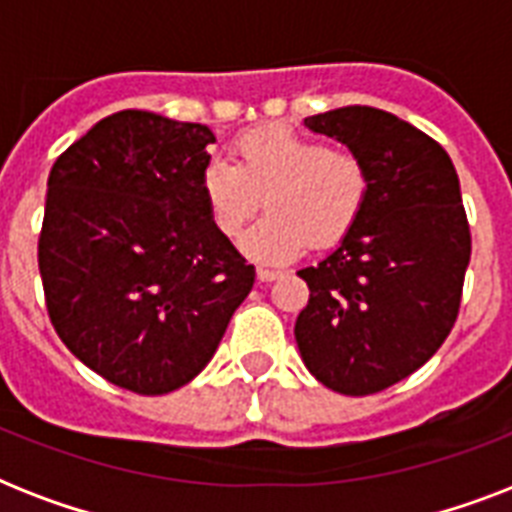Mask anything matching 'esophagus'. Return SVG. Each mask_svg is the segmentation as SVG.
I'll return each mask as SVG.
<instances>
[{
  "mask_svg": "<svg viewBox=\"0 0 512 512\" xmlns=\"http://www.w3.org/2000/svg\"><path fill=\"white\" fill-rule=\"evenodd\" d=\"M281 276H284V273H281V271H273V268H257V279L265 281V284H268V281L281 279Z\"/></svg>",
  "mask_w": 512,
  "mask_h": 512,
  "instance_id": "34e87169",
  "label": "esophagus"
}]
</instances>
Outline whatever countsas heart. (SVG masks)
<instances>
[{"label":"heart","mask_w":512,"mask_h":512,"mask_svg":"<svg viewBox=\"0 0 512 512\" xmlns=\"http://www.w3.org/2000/svg\"><path fill=\"white\" fill-rule=\"evenodd\" d=\"M233 164H204L199 191L209 220L236 239L260 207L241 252L263 263L295 260L308 244L332 247L358 223L372 193V172L358 151L337 148L287 124H265L233 140Z\"/></svg>","instance_id":"heart-1"}]
</instances>
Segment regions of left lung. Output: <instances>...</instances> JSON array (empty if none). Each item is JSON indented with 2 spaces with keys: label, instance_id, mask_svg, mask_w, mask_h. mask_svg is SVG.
I'll list each match as a JSON object with an SVG mask.
<instances>
[{
  "label": "left lung",
  "instance_id": "8db88e82",
  "mask_svg": "<svg viewBox=\"0 0 512 512\" xmlns=\"http://www.w3.org/2000/svg\"><path fill=\"white\" fill-rule=\"evenodd\" d=\"M305 127L364 156L372 193L340 247L297 271L311 297L295 340L316 380L369 396L417 372L457 321L470 263L460 180L436 140L380 108H335Z\"/></svg>",
  "mask_w": 512,
  "mask_h": 512
}]
</instances>
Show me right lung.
Listing matches in <instances>:
<instances>
[{
    "mask_svg": "<svg viewBox=\"0 0 512 512\" xmlns=\"http://www.w3.org/2000/svg\"><path fill=\"white\" fill-rule=\"evenodd\" d=\"M209 143L204 124L127 108L68 146L47 180L39 273L52 327L140 396L191 382L255 284L201 199Z\"/></svg>",
    "mask_w": 512,
    "mask_h": 512,
    "instance_id": "1",
    "label": "right lung"
}]
</instances>
